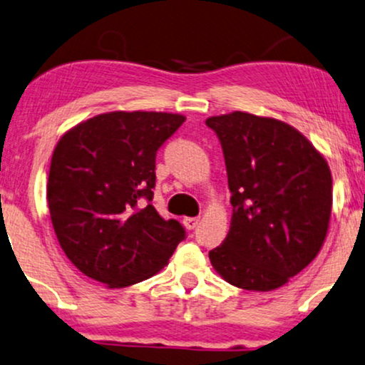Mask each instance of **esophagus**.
<instances>
[{
	"instance_id": "obj_1",
	"label": "esophagus",
	"mask_w": 365,
	"mask_h": 365,
	"mask_svg": "<svg viewBox=\"0 0 365 365\" xmlns=\"http://www.w3.org/2000/svg\"><path fill=\"white\" fill-rule=\"evenodd\" d=\"M198 222H200V217H185V219H183V224H185V227L188 230L195 229Z\"/></svg>"
}]
</instances>
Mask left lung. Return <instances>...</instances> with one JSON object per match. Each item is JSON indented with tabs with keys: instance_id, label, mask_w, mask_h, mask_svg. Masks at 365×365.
<instances>
[{
	"instance_id": "1",
	"label": "left lung",
	"mask_w": 365,
	"mask_h": 365,
	"mask_svg": "<svg viewBox=\"0 0 365 365\" xmlns=\"http://www.w3.org/2000/svg\"><path fill=\"white\" fill-rule=\"evenodd\" d=\"M219 138L232 193L227 237L209 252L237 288L269 292L320 251L331 212V175L302 133L278 119L236 113L205 121Z\"/></svg>"
}]
</instances>
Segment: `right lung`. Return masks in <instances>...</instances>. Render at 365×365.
I'll list each match as a JSON object with an SVG mask.
<instances>
[{"mask_svg": "<svg viewBox=\"0 0 365 365\" xmlns=\"http://www.w3.org/2000/svg\"><path fill=\"white\" fill-rule=\"evenodd\" d=\"M185 118L108 113L66 133L53 151L47 198L57 239L89 278L123 288L148 279L187 237L153 205L160 146Z\"/></svg>", "mask_w": 365, "mask_h": 365, "instance_id": "obj_1", "label": "right lung"}]
</instances>
